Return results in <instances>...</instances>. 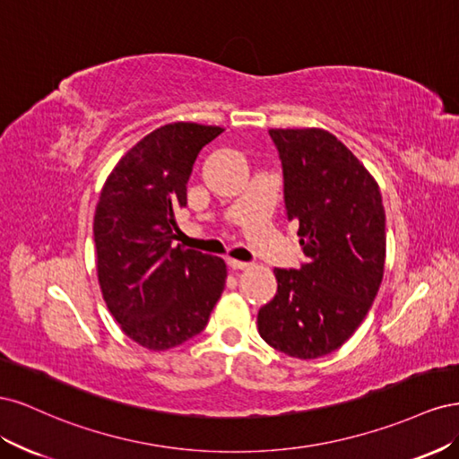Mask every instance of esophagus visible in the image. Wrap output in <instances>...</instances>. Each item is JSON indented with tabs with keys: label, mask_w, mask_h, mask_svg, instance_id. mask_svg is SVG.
I'll use <instances>...</instances> for the list:
<instances>
[{
	"label": "esophagus",
	"mask_w": 459,
	"mask_h": 459,
	"mask_svg": "<svg viewBox=\"0 0 459 459\" xmlns=\"http://www.w3.org/2000/svg\"><path fill=\"white\" fill-rule=\"evenodd\" d=\"M228 266H230L231 270H245V268H248V262H241V260L228 258Z\"/></svg>",
	"instance_id": "34e87169"
}]
</instances>
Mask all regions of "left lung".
I'll return each instance as SVG.
<instances>
[{"mask_svg": "<svg viewBox=\"0 0 459 459\" xmlns=\"http://www.w3.org/2000/svg\"><path fill=\"white\" fill-rule=\"evenodd\" d=\"M283 170L289 221L299 226V270L275 268L277 293L258 310L272 349L300 359L337 351L362 324L385 268L379 186L335 135L270 130Z\"/></svg>", "mask_w": 459, "mask_h": 459, "instance_id": "obj_1", "label": "left lung"}]
</instances>
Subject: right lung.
<instances>
[{
	"instance_id": "1",
	"label": "right lung",
	"mask_w": 459,
	"mask_h": 459,
	"mask_svg": "<svg viewBox=\"0 0 459 459\" xmlns=\"http://www.w3.org/2000/svg\"><path fill=\"white\" fill-rule=\"evenodd\" d=\"M221 132L195 122L151 132L118 160L95 208L97 277L107 308L149 351L199 335L226 285L220 256L172 247L193 164Z\"/></svg>"
}]
</instances>
